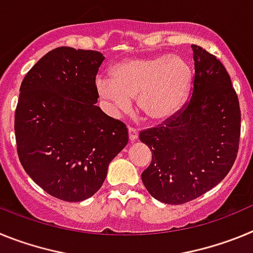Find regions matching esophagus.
Here are the masks:
<instances>
[{
	"mask_svg": "<svg viewBox=\"0 0 253 253\" xmlns=\"http://www.w3.org/2000/svg\"><path fill=\"white\" fill-rule=\"evenodd\" d=\"M128 133H129V139H130V142H135V140L138 139V131L135 128H133V126H129Z\"/></svg>",
	"mask_w": 253,
	"mask_h": 253,
	"instance_id": "obj_1",
	"label": "esophagus"
}]
</instances>
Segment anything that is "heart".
Instances as JSON below:
<instances>
[{
  "mask_svg": "<svg viewBox=\"0 0 253 253\" xmlns=\"http://www.w3.org/2000/svg\"><path fill=\"white\" fill-rule=\"evenodd\" d=\"M193 81L189 63L178 55L130 58L110 69V80L99 78L96 92L109 110L125 113L137 97L140 113L152 123H165L178 113Z\"/></svg>",
  "mask_w": 253,
  "mask_h": 253,
  "instance_id": "b5f03b06",
  "label": "heart"
}]
</instances>
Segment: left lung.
I'll return each mask as SVG.
<instances>
[{"label":"left lung","instance_id":"8db88e82","mask_svg":"<svg viewBox=\"0 0 253 253\" xmlns=\"http://www.w3.org/2000/svg\"><path fill=\"white\" fill-rule=\"evenodd\" d=\"M195 64L193 96L172 119L140 131L152 151L142 173L148 193L178 205L202 196L231 171L238 152L241 110L231 77L216 57L191 45Z\"/></svg>","mask_w":253,"mask_h":253}]
</instances>
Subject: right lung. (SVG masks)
<instances>
[{
	"instance_id": "1",
	"label": "right lung",
	"mask_w": 253,
	"mask_h": 253,
	"mask_svg": "<svg viewBox=\"0 0 253 253\" xmlns=\"http://www.w3.org/2000/svg\"><path fill=\"white\" fill-rule=\"evenodd\" d=\"M105 57L60 46L25 76L15 111L20 162L35 184L64 202L100 190L109 163L128 144V128L97 102L96 75Z\"/></svg>"
}]
</instances>
